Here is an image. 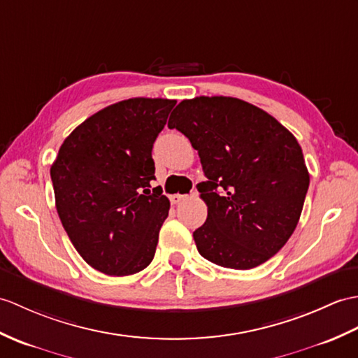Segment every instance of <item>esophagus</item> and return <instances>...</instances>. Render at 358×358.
<instances>
[{
	"label": "esophagus",
	"mask_w": 358,
	"mask_h": 358,
	"mask_svg": "<svg viewBox=\"0 0 358 358\" xmlns=\"http://www.w3.org/2000/svg\"><path fill=\"white\" fill-rule=\"evenodd\" d=\"M186 198H187L186 195L176 194V195H172V196H171V203H172V204H178V203H181V201H185Z\"/></svg>",
	"instance_id": "34e87169"
}]
</instances>
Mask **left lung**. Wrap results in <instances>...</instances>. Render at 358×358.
<instances>
[{
  "label": "left lung",
  "instance_id": "1",
  "mask_svg": "<svg viewBox=\"0 0 358 358\" xmlns=\"http://www.w3.org/2000/svg\"><path fill=\"white\" fill-rule=\"evenodd\" d=\"M168 127L196 149L207 220L194 231L199 255L221 267L250 270L285 245L310 186L302 148L261 108L224 96L182 101Z\"/></svg>",
  "mask_w": 358,
  "mask_h": 358
}]
</instances>
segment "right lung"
Wrapping results in <instances>:
<instances>
[{
  "label": "right lung",
  "mask_w": 358,
  "mask_h": 358,
  "mask_svg": "<svg viewBox=\"0 0 358 358\" xmlns=\"http://www.w3.org/2000/svg\"><path fill=\"white\" fill-rule=\"evenodd\" d=\"M177 101L134 97L88 117L50 168L56 210L94 270L128 276L154 259L169 199L155 180L152 146Z\"/></svg>",
  "instance_id": "right-lung-1"
}]
</instances>
